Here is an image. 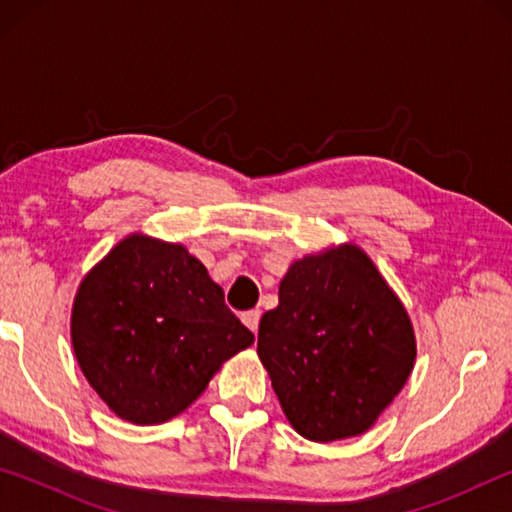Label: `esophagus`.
<instances>
[{
	"mask_svg": "<svg viewBox=\"0 0 512 512\" xmlns=\"http://www.w3.org/2000/svg\"><path fill=\"white\" fill-rule=\"evenodd\" d=\"M259 318H262V311H259V309H250V311H246L244 316H241V320H244V325L248 329H253L255 334H257V327H259Z\"/></svg>",
	"mask_w": 512,
	"mask_h": 512,
	"instance_id": "obj_1",
	"label": "esophagus"
}]
</instances>
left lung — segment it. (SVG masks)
<instances>
[{"label": "left lung", "instance_id": "8db88e82", "mask_svg": "<svg viewBox=\"0 0 512 512\" xmlns=\"http://www.w3.org/2000/svg\"><path fill=\"white\" fill-rule=\"evenodd\" d=\"M257 354L300 436H359L395 400L415 361L402 302L357 246L309 255L259 320Z\"/></svg>", "mask_w": 512, "mask_h": 512}]
</instances>
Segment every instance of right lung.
<instances>
[{
	"mask_svg": "<svg viewBox=\"0 0 512 512\" xmlns=\"http://www.w3.org/2000/svg\"><path fill=\"white\" fill-rule=\"evenodd\" d=\"M253 341L196 257L142 235L112 248L74 300L72 343L83 375L135 424L183 413L221 363Z\"/></svg>",
	"mask_w": 512,
	"mask_h": 512,
	"instance_id": "obj_1",
	"label": "right lung"
}]
</instances>
